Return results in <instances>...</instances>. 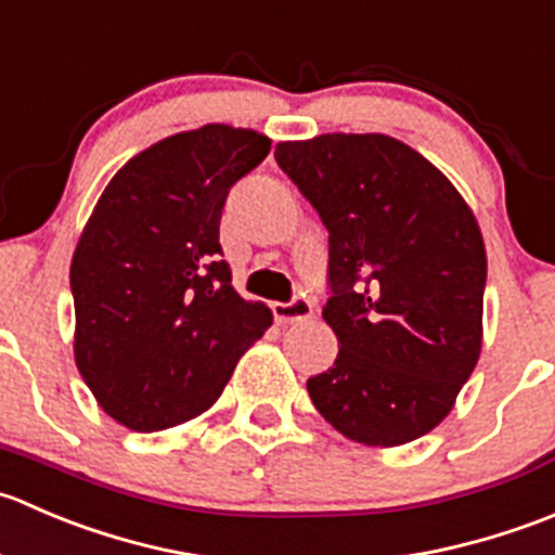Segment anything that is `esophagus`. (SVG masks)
<instances>
[{
  "instance_id": "34e87169",
  "label": "esophagus",
  "mask_w": 555,
  "mask_h": 555,
  "mask_svg": "<svg viewBox=\"0 0 555 555\" xmlns=\"http://www.w3.org/2000/svg\"><path fill=\"white\" fill-rule=\"evenodd\" d=\"M272 312L280 323H294V321H307L312 318V299L305 294H296L291 301H275Z\"/></svg>"
}]
</instances>
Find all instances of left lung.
Masks as SVG:
<instances>
[{
	"label": "left lung",
	"instance_id": "8db88e82",
	"mask_svg": "<svg viewBox=\"0 0 555 555\" xmlns=\"http://www.w3.org/2000/svg\"><path fill=\"white\" fill-rule=\"evenodd\" d=\"M275 162L328 232L334 366L307 380L345 437L404 446L435 429L482 345L486 248L451 180L386 134L280 142Z\"/></svg>",
	"mask_w": 555,
	"mask_h": 555
}]
</instances>
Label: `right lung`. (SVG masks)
Segmentation results:
<instances>
[{
  "label": "right lung",
  "instance_id": "right-lung-1",
  "mask_svg": "<svg viewBox=\"0 0 555 555\" xmlns=\"http://www.w3.org/2000/svg\"><path fill=\"white\" fill-rule=\"evenodd\" d=\"M270 140L207 124L126 162L73 256L75 361L104 413L158 431L205 413L272 312L232 288L218 227Z\"/></svg>",
  "mask_w": 555,
  "mask_h": 555
}]
</instances>
